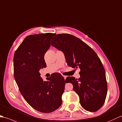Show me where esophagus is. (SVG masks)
<instances>
[{"label":"esophagus","mask_w":122,"mask_h":122,"mask_svg":"<svg viewBox=\"0 0 122 122\" xmlns=\"http://www.w3.org/2000/svg\"><path fill=\"white\" fill-rule=\"evenodd\" d=\"M63 77H64V79H65H65L66 78V77H67V76H63Z\"/></svg>","instance_id":"esophagus-1"}]
</instances>
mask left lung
Listing matches in <instances>:
<instances>
[{"label": "left lung", "mask_w": 122, "mask_h": 122, "mask_svg": "<svg viewBox=\"0 0 122 122\" xmlns=\"http://www.w3.org/2000/svg\"><path fill=\"white\" fill-rule=\"evenodd\" d=\"M52 40L51 45L64 53L68 66L80 69L79 79L69 76L65 81L72 84L81 107L89 112L97 111L104 104L107 90L105 70L98 56L72 35L58 34Z\"/></svg>", "instance_id": "1"}]
</instances>
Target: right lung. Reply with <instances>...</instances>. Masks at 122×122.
I'll list each match as a JSON object with an SVG mask.
<instances>
[{
  "instance_id": "add662e5",
  "label": "right lung",
  "mask_w": 122,
  "mask_h": 122,
  "mask_svg": "<svg viewBox=\"0 0 122 122\" xmlns=\"http://www.w3.org/2000/svg\"><path fill=\"white\" fill-rule=\"evenodd\" d=\"M55 33L27 36L13 57L15 79L28 103L42 113H51L62 103L66 81L59 73H54L47 81L41 77L40 70L46 67L44 55Z\"/></svg>"
}]
</instances>
